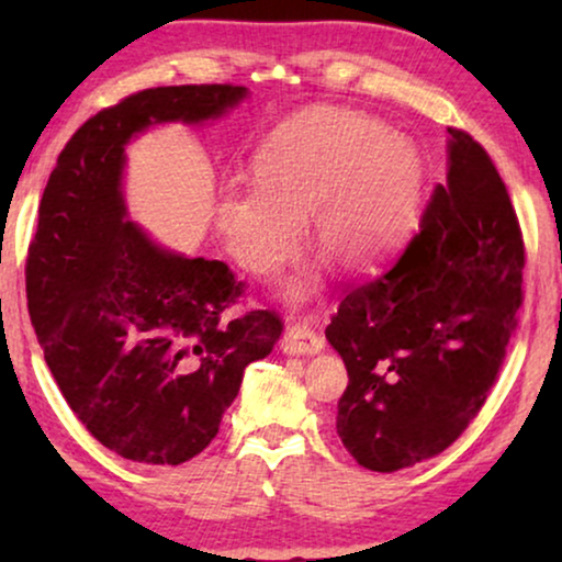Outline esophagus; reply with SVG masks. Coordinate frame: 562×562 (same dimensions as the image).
Listing matches in <instances>:
<instances>
[{
    "mask_svg": "<svg viewBox=\"0 0 562 562\" xmlns=\"http://www.w3.org/2000/svg\"><path fill=\"white\" fill-rule=\"evenodd\" d=\"M281 348L286 356H314V352L325 348V337H322L317 329H312L310 325L296 322V325H291L286 329V335H283Z\"/></svg>",
    "mask_w": 562,
    "mask_h": 562,
    "instance_id": "esophagus-1",
    "label": "esophagus"
}]
</instances>
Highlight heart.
I'll use <instances>...</instances> for the list:
<instances>
[{
	"label": "heart",
	"instance_id": "1",
	"mask_svg": "<svg viewBox=\"0 0 562 562\" xmlns=\"http://www.w3.org/2000/svg\"><path fill=\"white\" fill-rule=\"evenodd\" d=\"M425 160L409 137L368 114L314 106L266 137L252 183L229 181L214 227L229 258L271 279L302 250L304 220L314 245L345 271H366L402 243L419 214Z\"/></svg>",
	"mask_w": 562,
	"mask_h": 562
}]
</instances>
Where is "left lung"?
<instances>
[{
  "instance_id": "8db88e82",
  "label": "left lung",
  "mask_w": 562,
  "mask_h": 562,
  "mask_svg": "<svg viewBox=\"0 0 562 562\" xmlns=\"http://www.w3.org/2000/svg\"><path fill=\"white\" fill-rule=\"evenodd\" d=\"M448 183L379 276L340 302L325 335L348 368L337 435L368 471L440 456L479 417L525 299V240L494 160L448 127Z\"/></svg>"
}]
</instances>
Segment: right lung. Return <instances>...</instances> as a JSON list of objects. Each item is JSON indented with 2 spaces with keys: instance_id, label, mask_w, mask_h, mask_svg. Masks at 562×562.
Listing matches in <instances>:
<instances>
[{
  "instance_id": "1",
  "label": "right lung",
  "mask_w": 562,
  "mask_h": 562,
  "mask_svg": "<svg viewBox=\"0 0 562 562\" xmlns=\"http://www.w3.org/2000/svg\"><path fill=\"white\" fill-rule=\"evenodd\" d=\"M245 97L233 83L135 91L60 150L27 248V310L45 363L83 427L137 463L179 465L220 432L245 366L283 333L222 260L173 256L125 214V143L153 122H204Z\"/></svg>"
}]
</instances>
